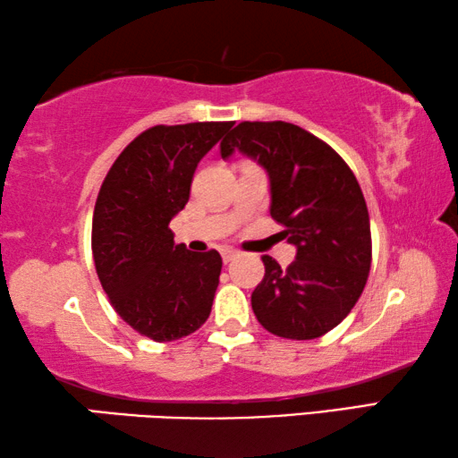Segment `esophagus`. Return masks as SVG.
Segmentation results:
<instances>
[{
	"instance_id": "1",
	"label": "esophagus",
	"mask_w": 458,
	"mask_h": 458,
	"mask_svg": "<svg viewBox=\"0 0 458 458\" xmlns=\"http://www.w3.org/2000/svg\"><path fill=\"white\" fill-rule=\"evenodd\" d=\"M238 257V252L236 250H232V249H224L222 250V259H224V263H232V260H234Z\"/></svg>"
}]
</instances>
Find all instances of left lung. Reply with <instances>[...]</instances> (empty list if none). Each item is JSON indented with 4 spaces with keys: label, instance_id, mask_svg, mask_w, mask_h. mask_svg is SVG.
<instances>
[{
    "label": "left lung",
    "instance_id": "8db88e82",
    "mask_svg": "<svg viewBox=\"0 0 458 458\" xmlns=\"http://www.w3.org/2000/svg\"><path fill=\"white\" fill-rule=\"evenodd\" d=\"M236 150L267 171L271 216L297 249L285 271L263 257L252 311L275 336H324L351 314L371 268V224L359 181L336 150L289 122H241L220 144L222 158Z\"/></svg>",
    "mask_w": 458,
    "mask_h": 458
}]
</instances>
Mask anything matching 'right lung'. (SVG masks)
<instances>
[{"mask_svg": "<svg viewBox=\"0 0 458 458\" xmlns=\"http://www.w3.org/2000/svg\"><path fill=\"white\" fill-rule=\"evenodd\" d=\"M232 126H152L122 150L101 183L91 224L99 283L122 320L155 343L190 336L212 311L220 252L175 244L169 224L190 199L198 163Z\"/></svg>", "mask_w": 458, "mask_h": 458, "instance_id": "right-lung-1", "label": "right lung"}]
</instances>
